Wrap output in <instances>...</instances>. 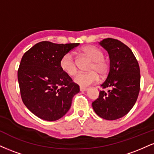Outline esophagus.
Here are the masks:
<instances>
[{"label": "esophagus", "instance_id": "34e87169", "mask_svg": "<svg viewBox=\"0 0 154 154\" xmlns=\"http://www.w3.org/2000/svg\"><path fill=\"white\" fill-rule=\"evenodd\" d=\"M79 90H80V91H86L88 90L87 88H84V87H80V88H79Z\"/></svg>", "mask_w": 154, "mask_h": 154}]
</instances>
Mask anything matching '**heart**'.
Listing matches in <instances>:
<instances>
[{
  "mask_svg": "<svg viewBox=\"0 0 154 154\" xmlns=\"http://www.w3.org/2000/svg\"><path fill=\"white\" fill-rule=\"evenodd\" d=\"M83 53L93 61L91 66V72L77 74L74 78L76 84L81 87H87L99 81V75L105 76L109 71V63L104 59L103 51L98 48L90 45L82 49ZM60 67L65 73L69 76L75 75L77 72V63L72 52L65 54L60 60Z\"/></svg>",
  "mask_w": 154,
  "mask_h": 154,
  "instance_id": "obj_1",
  "label": "heart"
}]
</instances>
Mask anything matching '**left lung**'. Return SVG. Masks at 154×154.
Here are the masks:
<instances>
[{"label":"left lung","instance_id":"left-lung-1","mask_svg":"<svg viewBox=\"0 0 154 154\" xmlns=\"http://www.w3.org/2000/svg\"><path fill=\"white\" fill-rule=\"evenodd\" d=\"M99 44L108 51L110 69L100 91L92 103L97 115L106 120H115L125 116L135 105L140 85L138 62L128 46L119 40L106 38Z\"/></svg>","mask_w":154,"mask_h":154}]
</instances>
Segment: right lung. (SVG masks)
Listing matches in <instances>:
<instances>
[{"label": "right lung", "instance_id": "add662e5", "mask_svg": "<svg viewBox=\"0 0 154 154\" xmlns=\"http://www.w3.org/2000/svg\"><path fill=\"white\" fill-rule=\"evenodd\" d=\"M79 45L43 41L23 55L18 69L21 97L26 107L40 119H59L79 92L78 85L60 67L61 57Z\"/></svg>", "mask_w": 154, "mask_h": 154}]
</instances>
